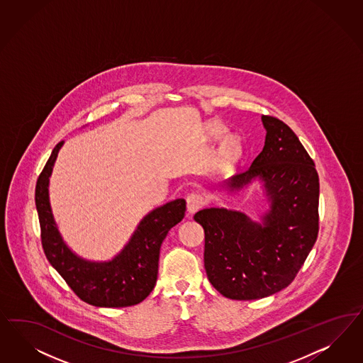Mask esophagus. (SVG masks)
I'll return each instance as SVG.
<instances>
[{
  "mask_svg": "<svg viewBox=\"0 0 363 363\" xmlns=\"http://www.w3.org/2000/svg\"><path fill=\"white\" fill-rule=\"evenodd\" d=\"M206 204V199L200 192H192L187 196V210L189 213L196 212Z\"/></svg>",
  "mask_w": 363,
  "mask_h": 363,
  "instance_id": "34e87169",
  "label": "esophagus"
}]
</instances>
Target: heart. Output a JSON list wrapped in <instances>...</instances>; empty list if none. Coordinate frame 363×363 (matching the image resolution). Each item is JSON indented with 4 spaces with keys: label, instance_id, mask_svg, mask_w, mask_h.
<instances>
[{
    "label": "heart",
    "instance_id": "1",
    "mask_svg": "<svg viewBox=\"0 0 363 363\" xmlns=\"http://www.w3.org/2000/svg\"><path fill=\"white\" fill-rule=\"evenodd\" d=\"M208 133H210L212 139H222L223 136L227 133V129L224 128L220 124H213L208 129ZM239 151H240L239 140L234 136L227 138L223 143L222 151H220L223 160H233L234 157L238 156Z\"/></svg>",
    "mask_w": 363,
    "mask_h": 363
}]
</instances>
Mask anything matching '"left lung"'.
I'll return each mask as SVG.
<instances>
[{
  "label": "left lung",
  "mask_w": 363,
  "mask_h": 363,
  "mask_svg": "<svg viewBox=\"0 0 363 363\" xmlns=\"http://www.w3.org/2000/svg\"><path fill=\"white\" fill-rule=\"evenodd\" d=\"M267 130L251 167L225 182L238 192L263 182L269 210L262 223L246 213L206 208L194 219L204 228V267L211 284L225 298L251 301L287 287L315 243L319 231V177L315 164L293 129L262 116Z\"/></svg>",
  "instance_id": "obj_1"
}]
</instances>
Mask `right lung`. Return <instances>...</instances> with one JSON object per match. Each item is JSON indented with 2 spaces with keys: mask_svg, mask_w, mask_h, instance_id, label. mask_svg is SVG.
<instances>
[{
  "mask_svg": "<svg viewBox=\"0 0 363 363\" xmlns=\"http://www.w3.org/2000/svg\"><path fill=\"white\" fill-rule=\"evenodd\" d=\"M64 141L53 148L35 184L41 243L49 263L82 301L96 307H128L143 302L157 281L159 254L168 231L182 222L186 200L176 199L145 215L128 243L108 262L77 257L64 243L49 203V177Z\"/></svg>",
  "mask_w": 363,
  "mask_h": 363,
  "instance_id": "right-lung-1",
  "label": "right lung"
}]
</instances>
